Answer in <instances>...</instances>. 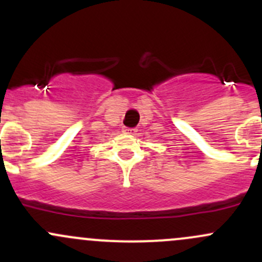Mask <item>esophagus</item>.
I'll use <instances>...</instances> for the list:
<instances>
[{"label":"esophagus","mask_w":262,"mask_h":262,"mask_svg":"<svg viewBox=\"0 0 262 262\" xmlns=\"http://www.w3.org/2000/svg\"><path fill=\"white\" fill-rule=\"evenodd\" d=\"M123 132H124V133H128V134H136L137 129L136 128H126V126H124Z\"/></svg>","instance_id":"obj_1"}]
</instances>
